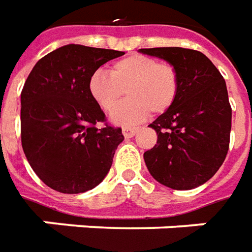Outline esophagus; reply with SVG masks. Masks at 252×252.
Returning <instances> with one entry per match:
<instances>
[{"mask_svg":"<svg viewBox=\"0 0 252 252\" xmlns=\"http://www.w3.org/2000/svg\"><path fill=\"white\" fill-rule=\"evenodd\" d=\"M136 132H138V129H136V128H132V126H124V128H123V135H124V138L126 139L135 136Z\"/></svg>","mask_w":252,"mask_h":252,"instance_id":"1","label":"esophagus"}]
</instances>
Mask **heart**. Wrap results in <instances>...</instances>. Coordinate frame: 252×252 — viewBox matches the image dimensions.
<instances>
[{"label":"heart","instance_id":"heart-1","mask_svg":"<svg viewBox=\"0 0 252 252\" xmlns=\"http://www.w3.org/2000/svg\"><path fill=\"white\" fill-rule=\"evenodd\" d=\"M91 98L105 112H112L124 94L128 99L110 114L116 126H133L150 112L161 114L175 103L179 93V75L172 65L140 54L116 61L110 75L94 72L89 80Z\"/></svg>","mask_w":252,"mask_h":252}]
</instances>
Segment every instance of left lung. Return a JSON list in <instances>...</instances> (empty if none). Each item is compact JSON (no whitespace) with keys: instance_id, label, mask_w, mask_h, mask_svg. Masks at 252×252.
<instances>
[{"instance_id":"obj_1","label":"left lung","mask_w":252,"mask_h":252,"mask_svg":"<svg viewBox=\"0 0 252 252\" xmlns=\"http://www.w3.org/2000/svg\"><path fill=\"white\" fill-rule=\"evenodd\" d=\"M139 53L166 61L179 75L175 103L150 124L158 139L143 154L146 166L172 189L199 187L216 175L229 147L232 109L224 77L196 50L154 47Z\"/></svg>"}]
</instances>
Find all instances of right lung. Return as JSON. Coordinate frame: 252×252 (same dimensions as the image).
Returning <instances> with one entry per match:
<instances>
[{"label":"right lung","instance_id":"1","mask_svg":"<svg viewBox=\"0 0 252 252\" xmlns=\"http://www.w3.org/2000/svg\"><path fill=\"white\" fill-rule=\"evenodd\" d=\"M124 52L65 45L40 59L22 91V146L47 187L63 193L93 189L108 175L121 128L96 123L105 113L91 98V75Z\"/></svg>","mask_w":252,"mask_h":252}]
</instances>
